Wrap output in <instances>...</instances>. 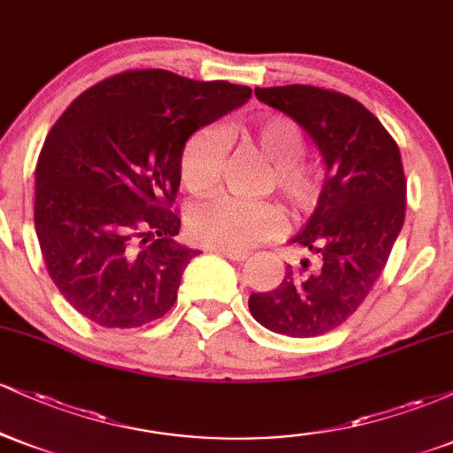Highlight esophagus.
<instances>
[{
	"instance_id": "obj_1",
	"label": "esophagus",
	"mask_w": 453,
	"mask_h": 453,
	"mask_svg": "<svg viewBox=\"0 0 453 453\" xmlns=\"http://www.w3.org/2000/svg\"><path fill=\"white\" fill-rule=\"evenodd\" d=\"M215 251H219L221 256L232 259V262H247L249 259L247 251H236V249H215Z\"/></svg>"
}]
</instances>
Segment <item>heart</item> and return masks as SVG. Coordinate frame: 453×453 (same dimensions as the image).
Wrapping results in <instances>:
<instances>
[{
  "label": "heart",
  "instance_id": "1",
  "mask_svg": "<svg viewBox=\"0 0 453 453\" xmlns=\"http://www.w3.org/2000/svg\"><path fill=\"white\" fill-rule=\"evenodd\" d=\"M242 136L270 159L264 191L277 189L294 215H309L321 197V173L315 164L300 157L304 136L288 117H264L242 129ZM226 164V147L215 127L191 134L180 155V179L194 194H206L219 185ZM288 226L283 206L277 202H247L219 196L196 202L187 212V230L196 242L215 249H249L279 236Z\"/></svg>",
  "mask_w": 453,
  "mask_h": 453
}]
</instances>
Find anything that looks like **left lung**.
Here are the masks:
<instances>
[{"instance_id": "1", "label": "left lung", "mask_w": 453, "mask_h": 453, "mask_svg": "<svg viewBox=\"0 0 453 453\" xmlns=\"http://www.w3.org/2000/svg\"><path fill=\"white\" fill-rule=\"evenodd\" d=\"M256 97L292 117L326 164L315 212L289 242L311 251L285 268L279 288L251 294L249 311L294 339L345 324L381 277L404 223L407 180L396 140L360 102L311 85L256 87Z\"/></svg>"}]
</instances>
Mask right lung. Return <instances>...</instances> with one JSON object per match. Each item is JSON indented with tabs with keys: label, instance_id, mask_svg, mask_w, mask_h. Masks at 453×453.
<instances>
[{
	"label": "right lung",
	"instance_id": "obj_1",
	"mask_svg": "<svg viewBox=\"0 0 453 453\" xmlns=\"http://www.w3.org/2000/svg\"><path fill=\"white\" fill-rule=\"evenodd\" d=\"M251 97L226 81L129 70L61 114L35 165L34 221L50 279L87 319L138 327L173 309L196 249L174 241L185 142Z\"/></svg>",
	"mask_w": 453,
	"mask_h": 453
}]
</instances>
